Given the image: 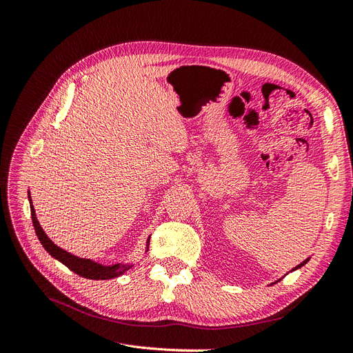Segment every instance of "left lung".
Returning <instances> with one entry per match:
<instances>
[{"mask_svg":"<svg viewBox=\"0 0 353 353\" xmlns=\"http://www.w3.org/2000/svg\"><path fill=\"white\" fill-rule=\"evenodd\" d=\"M307 261H309V258H307V259H305V261H303L302 263H299L297 266H294V268H293V271H296V270H299V268H302V266H303V265H305V263H306Z\"/></svg>","mask_w":353,"mask_h":353,"instance_id":"left-lung-1","label":"left lung"}]
</instances>
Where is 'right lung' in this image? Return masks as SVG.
<instances>
[{
	"label": "right lung",
	"mask_w": 353,
	"mask_h": 353,
	"mask_svg": "<svg viewBox=\"0 0 353 353\" xmlns=\"http://www.w3.org/2000/svg\"><path fill=\"white\" fill-rule=\"evenodd\" d=\"M29 203H30V216H32V223H34V228L37 236L44 248L52 258L57 259L59 262H61L63 265H66L70 271H73L74 274H78L83 279L88 280H110V279H116V276L122 275L125 271H128L131 268L132 265H125V263H116V265H101L94 262L91 259H82L78 258V256L70 254L69 252L60 249L59 245H56L52 243L47 234L44 232V230L41 228L39 222L37 219L35 215V209L32 206V200H30V194H29ZM150 241V239L147 240V244Z\"/></svg>",
	"instance_id": "add662e5"
}]
</instances>
